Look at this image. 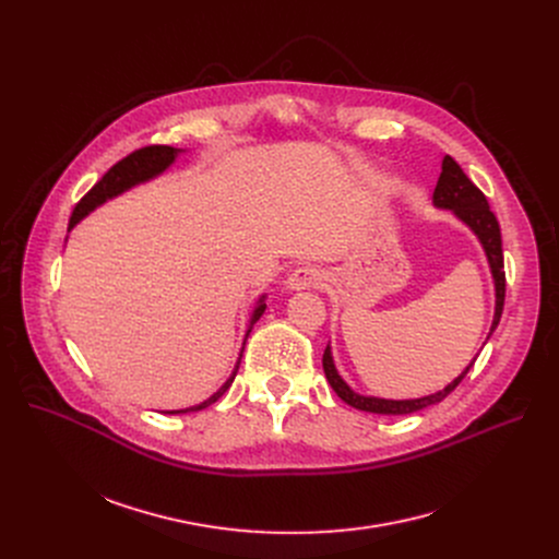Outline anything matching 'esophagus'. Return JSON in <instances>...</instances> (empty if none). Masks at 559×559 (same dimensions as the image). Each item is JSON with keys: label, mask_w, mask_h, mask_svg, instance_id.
Wrapping results in <instances>:
<instances>
[{"label": "esophagus", "mask_w": 559, "mask_h": 559, "mask_svg": "<svg viewBox=\"0 0 559 559\" xmlns=\"http://www.w3.org/2000/svg\"><path fill=\"white\" fill-rule=\"evenodd\" d=\"M325 272L316 265H302L296 267L289 278H287V287L289 289H309V287H321L325 283Z\"/></svg>", "instance_id": "obj_1"}]
</instances>
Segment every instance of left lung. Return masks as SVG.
<instances>
[{
  "instance_id": "obj_1",
  "label": "left lung",
  "mask_w": 559,
  "mask_h": 559,
  "mask_svg": "<svg viewBox=\"0 0 559 559\" xmlns=\"http://www.w3.org/2000/svg\"><path fill=\"white\" fill-rule=\"evenodd\" d=\"M433 203L438 207L444 210H453V214L464 221L475 234L480 238V243L487 252L489 265H491V274L496 281V316H493V325L489 336L496 332L500 316L504 309V294H507V276H504V254H502V234H500V223L496 218V214L489 207L487 197L483 194V190L477 188L464 173L462 168L453 162V158L447 154L442 162V173L433 192ZM475 358L471 360V365L451 382L447 384L442 391L425 395V397H416V401H384V397H371V395H358L356 391L349 389V384L338 376L334 360H332V352L330 345L323 354V369L325 376L332 384V389L338 393L341 401H345L347 405L360 409V412H369V414H384V416H405V414H414L420 412L429 405H436L462 382V378L468 373V369L473 367Z\"/></svg>"
}]
</instances>
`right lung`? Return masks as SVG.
Segmentation results:
<instances>
[{
	"mask_svg": "<svg viewBox=\"0 0 559 559\" xmlns=\"http://www.w3.org/2000/svg\"><path fill=\"white\" fill-rule=\"evenodd\" d=\"M177 154H179V150H177V147H170V145H145V147H139V150L130 152L128 156H123L121 162H117V164L82 197V201H79V203L74 205L72 216H70V223H68V229L74 227V223L82 221L88 212H93V210H95L97 205H102L104 201H108V199H112V197L126 192L128 188H132V186H136V183H143V181H147V179H152V177H156V175H162L168 166H173ZM263 311H265V302H263V298H261V300H259V307L254 309V316H252V323H250V325H254V323L259 321ZM250 332H252V328L248 330L246 341H248ZM243 345H246V343H243ZM241 356H243V349H241ZM238 365H241V358H238V362H236V367H234V373L227 378V382H225L212 397H207L205 403H201V405H197V407H190V409H181V412H168V414L201 412V409L210 407L212 403H216L218 397L229 389V384L234 382V376H236V371H238Z\"/></svg>",
	"mask_w": 559,
	"mask_h": 559,
	"instance_id": "add662e5",
	"label": "right lung"
}]
</instances>
